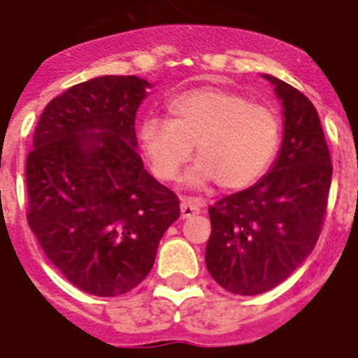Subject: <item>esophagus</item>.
Masks as SVG:
<instances>
[{
    "instance_id": "esophagus-1",
    "label": "esophagus",
    "mask_w": 358,
    "mask_h": 358,
    "mask_svg": "<svg viewBox=\"0 0 358 358\" xmlns=\"http://www.w3.org/2000/svg\"><path fill=\"white\" fill-rule=\"evenodd\" d=\"M180 213H182V219L193 217L196 213H201V206L195 201H191V199H182V202H180Z\"/></svg>"
}]
</instances>
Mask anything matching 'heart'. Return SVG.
<instances>
[{
	"mask_svg": "<svg viewBox=\"0 0 358 358\" xmlns=\"http://www.w3.org/2000/svg\"><path fill=\"white\" fill-rule=\"evenodd\" d=\"M165 109L167 120L145 119L139 126L141 148L163 182L178 176L193 146L199 163L185 176L191 187L217 182L227 191L245 189L277 156L278 117L238 92L199 87L173 96Z\"/></svg>",
	"mask_w": 358,
	"mask_h": 358,
	"instance_id": "heart-1",
	"label": "heart"
}]
</instances>
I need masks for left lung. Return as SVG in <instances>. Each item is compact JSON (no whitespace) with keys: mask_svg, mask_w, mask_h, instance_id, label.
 Listing matches in <instances>:
<instances>
[{"mask_svg":"<svg viewBox=\"0 0 358 358\" xmlns=\"http://www.w3.org/2000/svg\"><path fill=\"white\" fill-rule=\"evenodd\" d=\"M280 100L282 143L269 173L249 189L210 206L206 267L227 292L258 295L286 280L322 232L333 165L316 108L275 76L262 74Z\"/></svg>","mask_w":358,"mask_h":358,"instance_id":"1","label":"left lung"}]
</instances>
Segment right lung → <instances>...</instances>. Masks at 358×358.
<instances>
[{"instance_id":"add662e5","label":"right lung","mask_w":358,"mask_h":358,"mask_svg":"<svg viewBox=\"0 0 358 358\" xmlns=\"http://www.w3.org/2000/svg\"><path fill=\"white\" fill-rule=\"evenodd\" d=\"M148 89L137 76L70 87L42 111L25 163L33 234L69 282L98 297L143 282L180 217L178 196L137 154L135 113Z\"/></svg>"}]
</instances>
